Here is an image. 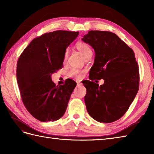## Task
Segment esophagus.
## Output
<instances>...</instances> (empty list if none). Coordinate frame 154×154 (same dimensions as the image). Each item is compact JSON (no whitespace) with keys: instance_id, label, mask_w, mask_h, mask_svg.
<instances>
[{"instance_id":"34e87169","label":"esophagus","mask_w":154,"mask_h":154,"mask_svg":"<svg viewBox=\"0 0 154 154\" xmlns=\"http://www.w3.org/2000/svg\"><path fill=\"white\" fill-rule=\"evenodd\" d=\"M77 86H79V85H81L82 84H81L79 81H77Z\"/></svg>"}]
</instances>
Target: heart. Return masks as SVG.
Here are the masks:
<instances>
[{
    "label": "heart",
    "instance_id": "1",
    "mask_svg": "<svg viewBox=\"0 0 154 154\" xmlns=\"http://www.w3.org/2000/svg\"><path fill=\"white\" fill-rule=\"evenodd\" d=\"M75 48H76L78 50H79L85 58H86L87 56H89L90 55L93 54V51L91 48H90L89 45L85 43V42L82 41L77 42L76 44H75ZM68 55V51H66L64 54V60H65L67 57ZM83 71L77 69H73L69 72V75L70 77H75L77 79H80L81 77H83Z\"/></svg>",
    "mask_w": 154,
    "mask_h": 154
}]
</instances>
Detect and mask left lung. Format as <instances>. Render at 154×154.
I'll return each mask as SVG.
<instances>
[{
	"instance_id": "obj_1",
	"label": "left lung",
	"mask_w": 154,
	"mask_h": 154,
	"mask_svg": "<svg viewBox=\"0 0 154 154\" xmlns=\"http://www.w3.org/2000/svg\"><path fill=\"white\" fill-rule=\"evenodd\" d=\"M82 40L95 52L89 79H104L103 85L86 80L85 103L87 112L99 122L120 119L133 102L139 89V68L134 53L115 34L91 30Z\"/></svg>"
}]
</instances>
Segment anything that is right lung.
<instances>
[{
  "label": "right lung",
  "instance_id": "obj_1",
  "mask_svg": "<svg viewBox=\"0 0 154 154\" xmlns=\"http://www.w3.org/2000/svg\"><path fill=\"white\" fill-rule=\"evenodd\" d=\"M79 32L57 30L34 38L18 58L16 78L26 109L41 122L63 116L77 83L72 79L56 86L51 75L63 67L66 48Z\"/></svg>",
  "mask_w": 154,
  "mask_h": 154
}]
</instances>
